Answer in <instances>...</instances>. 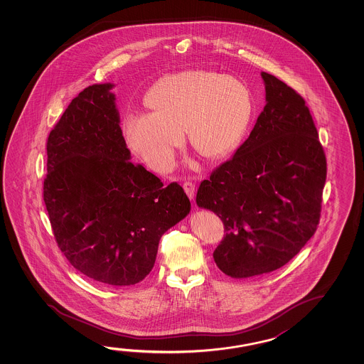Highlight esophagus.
Instances as JSON below:
<instances>
[{"instance_id": "34e87169", "label": "esophagus", "mask_w": 364, "mask_h": 364, "mask_svg": "<svg viewBox=\"0 0 364 364\" xmlns=\"http://www.w3.org/2000/svg\"><path fill=\"white\" fill-rule=\"evenodd\" d=\"M183 188H184L185 193L188 194L189 199L193 200L194 196H196V184L193 181H185Z\"/></svg>"}]
</instances>
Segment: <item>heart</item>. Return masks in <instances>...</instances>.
I'll return each mask as SVG.
<instances>
[{
    "label": "heart",
    "instance_id": "1",
    "mask_svg": "<svg viewBox=\"0 0 364 364\" xmlns=\"http://www.w3.org/2000/svg\"><path fill=\"white\" fill-rule=\"evenodd\" d=\"M146 102L154 112H132L123 122L127 144L157 171L173 166L184 139L209 160L239 147L250 124L254 100L240 78L205 70H188L160 78Z\"/></svg>",
    "mask_w": 364,
    "mask_h": 364
}]
</instances>
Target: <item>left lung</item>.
I'll return each mask as SVG.
<instances>
[{"label":"left lung","mask_w":364,"mask_h":364,"mask_svg":"<svg viewBox=\"0 0 364 364\" xmlns=\"http://www.w3.org/2000/svg\"><path fill=\"white\" fill-rule=\"evenodd\" d=\"M265 107L231 160L203 180L199 208L220 217L226 236L213 257L242 279L286 265L320 220L326 157L302 96L262 72Z\"/></svg>","instance_id":"1"}]
</instances>
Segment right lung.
Returning a JSON list of instances; mask_svg holds the SVG:
<instances>
[{"label": "right lung", "instance_id": "1", "mask_svg": "<svg viewBox=\"0 0 364 364\" xmlns=\"http://www.w3.org/2000/svg\"><path fill=\"white\" fill-rule=\"evenodd\" d=\"M114 84L86 87L47 142L44 203L72 267L109 287L137 284L162 235L191 212L183 188L134 165L120 129Z\"/></svg>", "mask_w": 364, "mask_h": 364}]
</instances>
